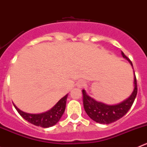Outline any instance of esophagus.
Masks as SVG:
<instances>
[{
	"label": "esophagus",
	"mask_w": 147,
	"mask_h": 147,
	"mask_svg": "<svg viewBox=\"0 0 147 147\" xmlns=\"http://www.w3.org/2000/svg\"><path fill=\"white\" fill-rule=\"evenodd\" d=\"M84 85H85V82H84V81L80 80L77 82V86H78V88H83Z\"/></svg>",
	"instance_id": "esophagus-1"
}]
</instances>
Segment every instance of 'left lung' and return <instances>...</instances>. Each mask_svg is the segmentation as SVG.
I'll return each mask as SVG.
<instances>
[{"instance_id":"obj_1","label":"left lung","mask_w":147,"mask_h":147,"mask_svg":"<svg viewBox=\"0 0 147 147\" xmlns=\"http://www.w3.org/2000/svg\"><path fill=\"white\" fill-rule=\"evenodd\" d=\"M121 55L123 58L126 59L130 62L131 65L133 67L132 62L123 52H121ZM134 88L131 95L123 102L116 105H107L103 102L96 101L95 99L89 96L86 93L85 90H82L84 108L88 116L92 120L97 123L109 124L116 121L123 117L125 114H126L133 105L137 94V83H136V78L134 71Z\"/></svg>"}]
</instances>
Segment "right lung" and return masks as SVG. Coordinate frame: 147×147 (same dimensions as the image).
Instances as JSON below:
<instances>
[{
  "label": "right lung",
  "mask_w": 147,
  "mask_h": 147,
  "mask_svg": "<svg viewBox=\"0 0 147 147\" xmlns=\"http://www.w3.org/2000/svg\"><path fill=\"white\" fill-rule=\"evenodd\" d=\"M67 96L68 94H67L65 96L61 98L58 101L57 103L53 108L49 110L48 111L39 113V114H31V113H25L18 109L14 104L13 105L18 113L21 116V117L24 118L26 121L36 126H40L42 128H49L56 124L63 115L65 107H66Z\"/></svg>",
  "instance_id": "1"
}]
</instances>
